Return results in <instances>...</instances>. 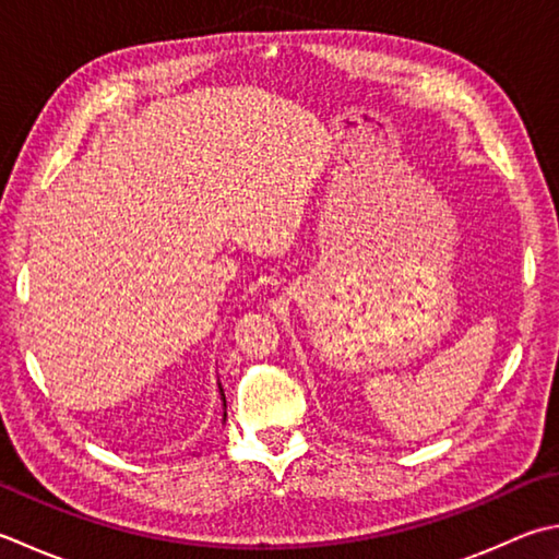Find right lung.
<instances>
[{
  "label": "right lung",
  "instance_id": "right-lung-1",
  "mask_svg": "<svg viewBox=\"0 0 559 559\" xmlns=\"http://www.w3.org/2000/svg\"><path fill=\"white\" fill-rule=\"evenodd\" d=\"M221 400H223V407L227 409V404H225V392H223V388H221ZM225 419H227V412L223 414V421H225Z\"/></svg>",
  "mask_w": 559,
  "mask_h": 559
}]
</instances>
